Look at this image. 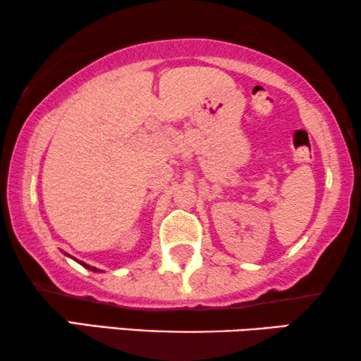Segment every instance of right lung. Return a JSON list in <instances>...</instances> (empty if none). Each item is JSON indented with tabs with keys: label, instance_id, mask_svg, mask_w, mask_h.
<instances>
[{
	"label": "right lung",
	"instance_id": "add662e5",
	"mask_svg": "<svg viewBox=\"0 0 361 361\" xmlns=\"http://www.w3.org/2000/svg\"><path fill=\"white\" fill-rule=\"evenodd\" d=\"M80 264H83V266H85V268H87V269H90V271H100V269L93 268V266H90V264H85V263H80Z\"/></svg>",
	"mask_w": 361,
	"mask_h": 361
}]
</instances>
